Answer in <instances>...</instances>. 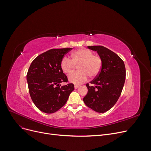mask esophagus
Returning a JSON list of instances; mask_svg holds the SVG:
<instances>
[{
	"label": "esophagus",
	"instance_id": "esophagus-1",
	"mask_svg": "<svg viewBox=\"0 0 151 151\" xmlns=\"http://www.w3.org/2000/svg\"><path fill=\"white\" fill-rule=\"evenodd\" d=\"M79 86H79V85H75V86H74V88H75V89L79 88Z\"/></svg>",
	"mask_w": 151,
	"mask_h": 151
}]
</instances>
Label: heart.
<instances>
[{"instance_id": "b5f03b06", "label": "heart", "mask_w": 151, "mask_h": 151, "mask_svg": "<svg viewBox=\"0 0 151 151\" xmlns=\"http://www.w3.org/2000/svg\"><path fill=\"white\" fill-rule=\"evenodd\" d=\"M72 59L67 57H63L60 62L62 70L67 75L74 72L76 65L78 70L68 77V80L76 84L84 83L90 76L91 78L96 77L101 70L102 59L99 56L94 55L90 50L81 48L72 52Z\"/></svg>"}]
</instances>
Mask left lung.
<instances>
[{
    "instance_id": "left-lung-1",
    "label": "left lung",
    "mask_w": 151,
    "mask_h": 151,
    "mask_svg": "<svg viewBox=\"0 0 151 151\" xmlns=\"http://www.w3.org/2000/svg\"><path fill=\"white\" fill-rule=\"evenodd\" d=\"M96 51L102 59L99 74L86 84L88 92L83 98L87 106L98 113L110 109L119 98L125 81L126 70L122 59L111 50L103 46H88Z\"/></svg>"
}]
</instances>
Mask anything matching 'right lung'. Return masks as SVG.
I'll return each instance as SVG.
<instances>
[{
    "label": "right lung",
    "instance_id": "1",
    "mask_svg": "<svg viewBox=\"0 0 151 151\" xmlns=\"http://www.w3.org/2000/svg\"><path fill=\"white\" fill-rule=\"evenodd\" d=\"M69 48L51 49L40 54L32 62L26 78L32 101L40 111L53 113L66 103L74 90L72 83H67V76L60 68V62Z\"/></svg>",
    "mask_w": 151,
    "mask_h": 151
}]
</instances>
